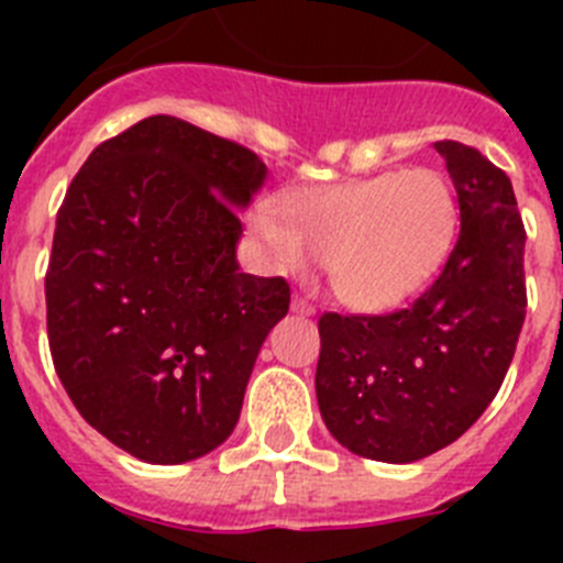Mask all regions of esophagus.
Masks as SVG:
<instances>
[{
  "label": "esophagus",
  "mask_w": 563,
  "mask_h": 563,
  "mask_svg": "<svg viewBox=\"0 0 563 563\" xmlns=\"http://www.w3.org/2000/svg\"><path fill=\"white\" fill-rule=\"evenodd\" d=\"M290 307H292V312H296V316H316V307H312L305 296H292Z\"/></svg>",
  "instance_id": "esophagus-1"
}]
</instances>
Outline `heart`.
Listing matches in <instances>:
<instances>
[{"mask_svg":"<svg viewBox=\"0 0 563 563\" xmlns=\"http://www.w3.org/2000/svg\"><path fill=\"white\" fill-rule=\"evenodd\" d=\"M253 228L285 271L321 258L330 287L352 310L380 312L429 285L456 231L451 183L431 168L386 172L341 186L298 188L282 220L256 213Z\"/></svg>","mask_w":563,"mask_h":563,"instance_id":"heart-1","label":"heart"}]
</instances>
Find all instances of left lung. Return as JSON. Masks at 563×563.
I'll return each mask as SVG.
<instances>
[{
  "instance_id": "8db88e82",
  "label": "left lung",
  "mask_w": 563,
  "mask_h": 563,
  "mask_svg": "<svg viewBox=\"0 0 563 563\" xmlns=\"http://www.w3.org/2000/svg\"><path fill=\"white\" fill-rule=\"evenodd\" d=\"M460 202V236L434 285L389 316L318 321V409L352 454L417 462L460 440L490 406L527 312L525 225L501 168L434 143Z\"/></svg>"
}]
</instances>
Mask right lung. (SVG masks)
Instances as JSON below:
<instances>
[{"label":"right lung","mask_w":563,"mask_h":563,"mask_svg":"<svg viewBox=\"0 0 563 563\" xmlns=\"http://www.w3.org/2000/svg\"><path fill=\"white\" fill-rule=\"evenodd\" d=\"M267 166L152 114L73 177L44 276L49 355L84 420L126 454L180 465L231 437L285 278L239 273L236 208Z\"/></svg>","instance_id":"add662e5"}]
</instances>
